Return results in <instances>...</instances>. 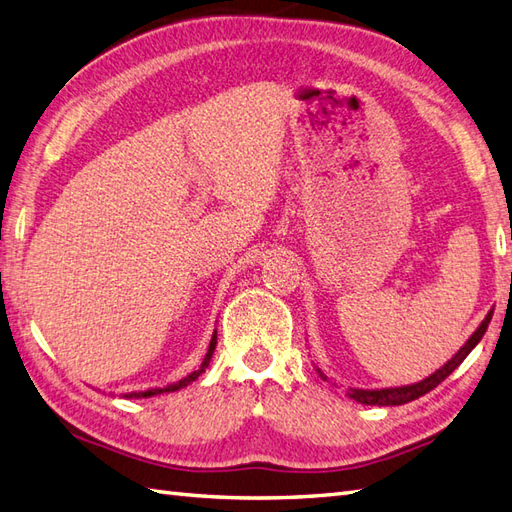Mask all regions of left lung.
<instances>
[{
  "label": "left lung",
  "instance_id": "left-lung-1",
  "mask_svg": "<svg viewBox=\"0 0 512 512\" xmlns=\"http://www.w3.org/2000/svg\"><path fill=\"white\" fill-rule=\"evenodd\" d=\"M491 317H493V311H488L486 313V317L482 320V324L475 328V333L467 339V342H464V346L456 352V355H453L445 366L442 368H438L434 374H429V377H425L423 381H418V383H412V385H401V388H379V390H361V388H348V396L352 401H357V403H363V405H379V407H392V405H403V403H410V401H416L418 396H423V394H427L429 390H434L438 383H442L445 381L449 374L456 370L460 363L469 357V352L480 344V339L484 337V333H486V328H488V324H491ZM315 370H317V374H320V377L324 379V381H328V377L326 374L315 366Z\"/></svg>",
  "mask_w": 512,
  "mask_h": 512
}]
</instances>
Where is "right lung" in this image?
Wrapping results in <instances>:
<instances>
[{
  "mask_svg": "<svg viewBox=\"0 0 512 512\" xmlns=\"http://www.w3.org/2000/svg\"><path fill=\"white\" fill-rule=\"evenodd\" d=\"M214 348H217V331H214V335H212V339H210L208 352H206V357H203L199 370L190 372L188 377H184L181 381L168 383L166 388H151V390H144V392H129V394H124V399H149V396H157V394H164V392H177V390H181V388H186V385H190L192 381H197V379L201 377V374L206 372V368L210 366V359H212V355H214Z\"/></svg>",
  "mask_w": 512,
  "mask_h": 512,
  "instance_id": "right-lung-1",
  "label": "right lung"
}]
</instances>
